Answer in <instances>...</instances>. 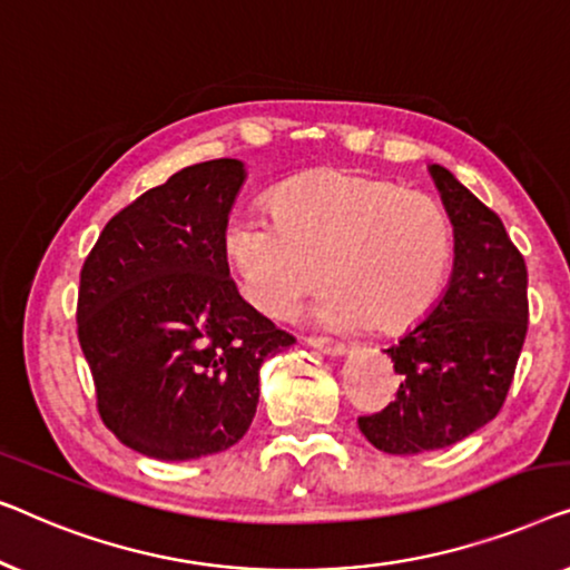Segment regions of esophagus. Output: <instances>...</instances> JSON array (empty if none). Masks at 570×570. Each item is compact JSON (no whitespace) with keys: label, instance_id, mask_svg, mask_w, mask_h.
<instances>
[{"label":"esophagus","instance_id":"obj_1","mask_svg":"<svg viewBox=\"0 0 570 570\" xmlns=\"http://www.w3.org/2000/svg\"><path fill=\"white\" fill-rule=\"evenodd\" d=\"M307 346L323 351V354H327V356L346 354V346H343L341 341H333V338H307Z\"/></svg>","mask_w":570,"mask_h":570}]
</instances>
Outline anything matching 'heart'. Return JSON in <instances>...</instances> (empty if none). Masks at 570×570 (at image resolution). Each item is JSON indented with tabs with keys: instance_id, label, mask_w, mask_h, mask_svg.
I'll use <instances>...</instances> for the list:
<instances>
[{
	"instance_id": "heart-1",
	"label": "heart",
	"mask_w": 570,
	"mask_h": 570,
	"mask_svg": "<svg viewBox=\"0 0 570 570\" xmlns=\"http://www.w3.org/2000/svg\"><path fill=\"white\" fill-rule=\"evenodd\" d=\"M271 216H232L224 255L245 299L286 320L320 282L331 288L315 317L325 325L400 335L436 307L454 261L444 206L395 180L317 170L268 196Z\"/></svg>"
}]
</instances>
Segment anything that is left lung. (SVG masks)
I'll return each instance as SVG.
<instances>
[{
    "label": "left lung",
    "mask_w": 570,
    "mask_h": 570,
    "mask_svg": "<svg viewBox=\"0 0 570 570\" xmlns=\"http://www.w3.org/2000/svg\"><path fill=\"white\" fill-rule=\"evenodd\" d=\"M454 227V263L431 315L384 348L400 390L358 429L380 452L421 454L499 415L527 335V266L507 227L442 165H429Z\"/></svg>",
    "instance_id": "1"
}]
</instances>
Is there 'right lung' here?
I'll return each mask as SVG.
<instances>
[{"mask_svg": "<svg viewBox=\"0 0 570 570\" xmlns=\"http://www.w3.org/2000/svg\"><path fill=\"white\" fill-rule=\"evenodd\" d=\"M245 178L229 157L183 167L106 224L79 276V346L100 419L151 460L237 444L263 362L294 343L229 278L222 239Z\"/></svg>", "mask_w": 570, "mask_h": 570, "instance_id": "add662e5", "label": "right lung"}]
</instances>
